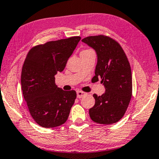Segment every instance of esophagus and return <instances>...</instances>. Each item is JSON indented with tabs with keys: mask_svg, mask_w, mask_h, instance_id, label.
Returning a JSON list of instances; mask_svg holds the SVG:
<instances>
[{
	"mask_svg": "<svg viewBox=\"0 0 159 159\" xmlns=\"http://www.w3.org/2000/svg\"><path fill=\"white\" fill-rule=\"evenodd\" d=\"M86 94V92H84L82 91H77V97L78 98H81L84 96H85Z\"/></svg>",
	"mask_w": 159,
	"mask_h": 159,
	"instance_id": "obj_1",
	"label": "esophagus"
}]
</instances>
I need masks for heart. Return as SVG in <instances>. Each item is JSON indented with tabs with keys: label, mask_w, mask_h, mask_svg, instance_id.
<instances>
[{
	"label": "heart",
	"mask_w": 159,
	"mask_h": 159,
	"mask_svg": "<svg viewBox=\"0 0 159 159\" xmlns=\"http://www.w3.org/2000/svg\"><path fill=\"white\" fill-rule=\"evenodd\" d=\"M89 51V50H85V51Z\"/></svg>",
	"instance_id": "obj_1"
}]
</instances>
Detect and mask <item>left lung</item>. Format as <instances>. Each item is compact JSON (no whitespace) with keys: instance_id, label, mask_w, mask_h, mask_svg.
Instances as JSON below:
<instances>
[{"instance_id":"8db88e82","label":"left lung","mask_w":159,"mask_h":159,"mask_svg":"<svg viewBox=\"0 0 159 159\" xmlns=\"http://www.w3.org/2000/svg\"><path fill=\"white\" fill-rule=\"evenodd\" d=\"M82 42L96 51L98 63L94 81L101 78L106 92L101 96L93 94L95 104L89 109L92 121L109 125L124 116L132 96V75L128 59L121 46L104 35L84 38Z\"/></svg>"}]
</instances>
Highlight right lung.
<instances>
[{"label": "right lung", "instance_id": "obj_1", "mask_svg": "<svg viewBox=\"0 0 159 159\" xmlns=\"http://www.w3.org/2000/svg\"><path fill=\"white\" fill-rule=\"evenodd\" d=\"M80 37L38 45L29 51L21 73L23 98L34 121L44 128H55L67 121L76 92L64 91L55 84V75L65 69Z\"/></svg>", "mask_w": 159, "mask_h": 159}]
</instances>
